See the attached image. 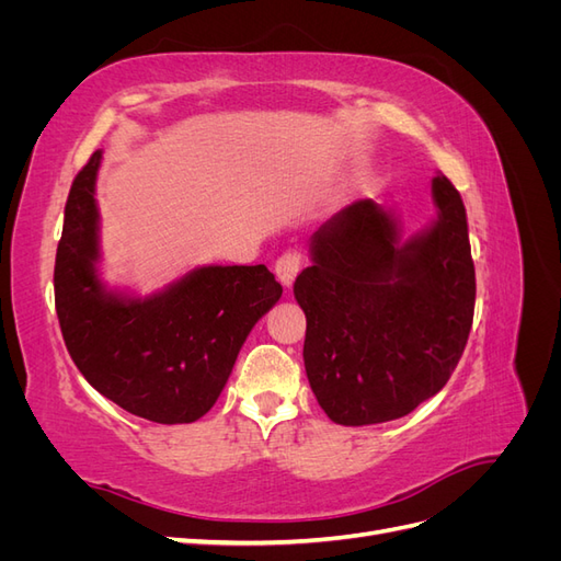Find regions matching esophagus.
I'll return each mask as SVG.
<instances>
[{
    "mask_svg": "<svg viewBox=\"0 0 561 561\" xmlns=\"http://www.w3.org/2000/svg\"><path fill=\"white\" fill-rule=\"evenodd\" d=\"M299 268H301V254H299L297 250L283 252L280 257L276 260V264H274L276 276H278V280H280L283 285H293V280H295L297 274H299Z\"/></svg>",
    "mask_w": 561,
    "mask_h": 561,
    "instance_id": "esophagus-1",
    "label": "esophagus"
}]
</instances>
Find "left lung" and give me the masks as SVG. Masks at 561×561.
I'll return each mask as SVG.
<instances>
[{
    "label": "left lung",
    "instance_id": "obj_1",
    "mask_svg": "<svg viewBox=\"0 0 561 561\" xmlns=\"http://www.w3.org/2000/svg\"><path fill=\"white\" fill-rule=\"evenodd\" d=\"M437 219L400 243L398 219L355 201L311 239L295 280L307 313L304 367L318 404L342 426L414 412L449 381L474 311V264L461 194L433 178Z\"/></svg>",
    "mask_w": 561,
    "mask_h": 561
}]
</instances>
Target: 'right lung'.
<instances>
[{
  "mask_svg": "<svg viewBox=\"0 0 561 561\" xmlns=\"http://www.w3.org/2000/svg\"><path fill=\"white\" fill-rule=\"evenodd\" d=\"M103 151L77 173L56 252V313L65 346L98 393L154 423L206 414L250 330L280 299L264 266H201L165 290L110 293L98 276L95 178Z\"/></svg>",
  "mask_w": 561,
  "mask_h": 561,
  "instance_id": "add662e5",
  "label": "right lung"
}]
</instances>
